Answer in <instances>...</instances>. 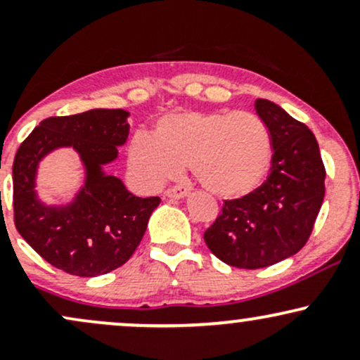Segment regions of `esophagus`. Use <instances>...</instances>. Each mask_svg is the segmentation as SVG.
Segmentation results:
<instances>
[{
	"instance_id": "obj_1",
	"label": "esophagus",
	"mask_w": 360,
	"mask_h": 360,
	"mask_svg": "<svg viewBox=\"0 0 360 360\" xmlns=\"http://www.w3.org/2000/svg\"><path fill=\"white\" fill-rule=\"evenodd\" d=\"M188 193H189V189L186 188V186L177 184V186H171V188L167 189L166 196L167 198H174V200H179V198H184Z\"/></svg>"
}]
</instances>
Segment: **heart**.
Masks as SVG:
<instances>
[{"instance_id":"1","label":"heart","mask_w":360,"mask_h":360,"mask_svg":"<svg viewBox=\"0 0 360 360\" xmlns=\"http://www.w3.org/2000/svg\"><path fill=\"white\" fill-rule=\"evenodd\" d=\"M128 160L148 188L166 183L188 162L208 191L240 198L266 179L272 139L266 123L249 111L183 110L164 115L154 135L135 134L128 143Z\"/></svg>"}]
</instances>
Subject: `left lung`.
Instances as JSON below:
<instances>
[{
  "label": "left lung",
  "instance_id": "left-lung-1",
  "mask_svg": "<svg viewBox=\"0 0 360 360\" xmlns=\"http://www.w3.org/2000/svg\"><path fill=\"white\" fill-rule=\"evenodd\" d=\"M255 111L272 139L267 179L257 189L225 200L206 230L208 249L229 266L260 269L304 247L325 196V166L313 131L269 100Z\"/></svg>",
  "mask_w": 360,
  "mask_h": 360
}]
</instances>
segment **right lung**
<instances>
[{"label": "right lung", "instance_id": "obj_1", "mask_svg": "<svg viewBox=\"0 0 360 360\" xmlns=\"http://www.w3.org/2000/svg\"><path fill=\"white\" fill-rule=\"evenodd\" d=\"M128 111L89 110L40 122L13 162L15 226L40 257L57 269L94 278L123 266L147 230L160 198H139L103 166L117 159L128 137ZM57 146H72L86 167V183L68 207L36 200V166Z\"/></svg>", "mask_w": 360, "mask_h": 360}]
</instances>
